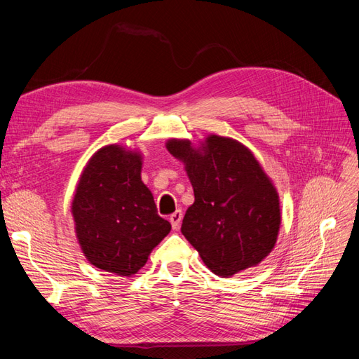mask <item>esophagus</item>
Segmentation results:
<instances>
[{
	"mask_svg": "<svg viewBox=\"0 0 359 359\" xmlns=\"http://www.w3.org/2000/svg\"><path fill=\"white\" fill-rule=\"evenodd\" d=\"M169 220H170V224H172L173 229L177 231L178 227H180V224H181V220H182V211H181V210H177L175 212L170 214Z\"/></svg>",
	"mask_w": 359,
	"mask_h": 359,
	"instance_id": "obj_1",
	"label": "esophagus"
}]
</instances>
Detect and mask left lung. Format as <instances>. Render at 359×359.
<instances>
[{"label": "left lung", "instance_id": "obj_1", "mask_svg": "<svg viewBox=\"0 0 359 359\" xmlns=\"http://www.w3.org/2000/svg\"><path fill=\"white\" fill-rule=\"evenodd\" d=\"M169 153L184 161L194 202L181 232L214 274L231 277L262 262L274 248L280 203L273 182L247 147L211 135L201 148L169 139Z\"/></svg>", "mask_w": 359, "mask_h": 359}]
</instances>
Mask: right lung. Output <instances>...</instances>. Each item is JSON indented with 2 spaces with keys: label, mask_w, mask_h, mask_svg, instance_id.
Here are the masks:
<instances>
[{
  "label": "right lung",
  "mask_w": 359,
  "mask_h": 359,
  "mask_svg": "<svg viewBox=\"0 0 359 359\" xmlns=\"http://www.w3.org/2000/svg\"><path fill=\"white\" fill-rule=\"evenodd\" d=\"M142 157L107 145L86 163L72 203L85 257L107 273L130 277L170 232L157 214L153 193L140 180Z\"/></svg>",
  "instance_id": "right-lung-1"
}]
</instances>
